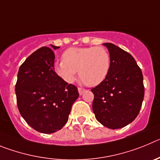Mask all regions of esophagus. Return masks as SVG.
<instances>
[{
  "mask_svg": "<svg viewBox=\"0 0 160 160\" xmlns=\"http://www.w3.org/2000/svg\"><path fill=\"white\" fill-rule=\"evenodd\" d=\"M85 91H86V89L83 88H78V92H79V93H80V95L83 94V93Z\"/></svg>",
  "mask_w": 160,
  "mask_h": 160,
  "instance_id": "obj_1",
  "label": "esophagus"
}]
</instances>
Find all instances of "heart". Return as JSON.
I'll use <instances>...</instances> for the list:
<instances>
[{
    "label": "heart",
    "mask_w": 160,
    "mask_h": 160,
    "mask_svg": "<svg viewBox=\"0 0 160 160\" xmlns=\"http://www.w3.org/2000/svg\"><path fill=\"white\" fill-rule=\"evenodd\" d=\"M63 60L55 64V71L64 81L72 83L79 71L83 83L96 86L108 76L111 69V56L103 47L71 48L63 53Z\"/></svg>",
    "instance_id": "b5f03b06"
}]
</instances>
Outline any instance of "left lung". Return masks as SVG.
I'll use <instances>...</instances> for the list:
<instances>
[{
	"instance_id": "1",
	"label": "left lung",
	"mask_w": 160,
	"mask_h": 160,
	"mask_svg": "<svg viewBox=\"0 0 160 160\" xmlns=\"http://www.w3.org/2000/svg\"><path fill=\"white\" fill-rule=\"evenodd\" d=\"M111 56V69L102 83L91 89L96 119L110 129L132 123L140 111L144 96L140 68L130 53L111 43L103 44Z\"/></svg>"
}]
</instances>
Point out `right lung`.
Returning <instances> with one entry per match:
<instances>
[{"label":"right lung","instance_id":"add662e5","mask_svg":"<svg viewBox=\"0 0 160 160\" xmlns=\"http://www.w3.org/2000/svg\"><path fill=\"white\" fill-rule=\"evenodd\" d=\"M54 60L53 50L48 47L34 52L20 67L15 88L21 116L32 128L45 134L62 128L79 97L77 88L56 73Z\"/></svg>","mask_w":160,"mask_h":160}]
</instances>
